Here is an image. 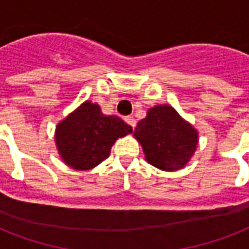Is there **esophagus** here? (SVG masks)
I'll list each match as a JSON object with an SVG mask.
<instances>
[{"label":"esophagus","instance_id":"obj_1","mask_svg":"<svg viewBox=\"0 0 249 249\" xmlns=\"http://www.w3.org/2000/svg\"><path fill=\"white\" fill-rule=\"evenodd\" d=\"M125 121H126V124L130 125L133 129L136 128V119H134L133 116H126L125 117Z\"/></svg>","mask_w":249,"mask_h":249}]
</instances>
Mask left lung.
<instances>
[{"label": "left lung", "instance_id": "1", "mask_svg": "<svg viewBox=\"0 0 249 249\" xmlns=\"http://www.w3.org/2000/svg\"><path fill=\"white\" fill-rule=\"evenodd\" d=\"M134 137L148 163L163 170L183 168L197 144L196 130L165 105L148 109L147 116L137 124Z\"/></svg>", "mask_w": 249, "mask_h": 249}]
</instances>
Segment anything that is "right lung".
<instances>
[{
    "label": "right lung",
    "mask_w": 249,
    "mask_h": 249,
    "mask_svg": "<svg viewBox=\"0 0 249 249\" xmlns=\"http://www.w3.org/2000/svg\"><path fill=\"white\" fill-rule=\"evenodd\" d=\"M133 129L119 116H106L101 107L85 102L56 126L55 142L64 163L88 170L109 156L115 141Z\"/></svg>",
    "instance_id": "right-lung-1"
}]
</instances>
